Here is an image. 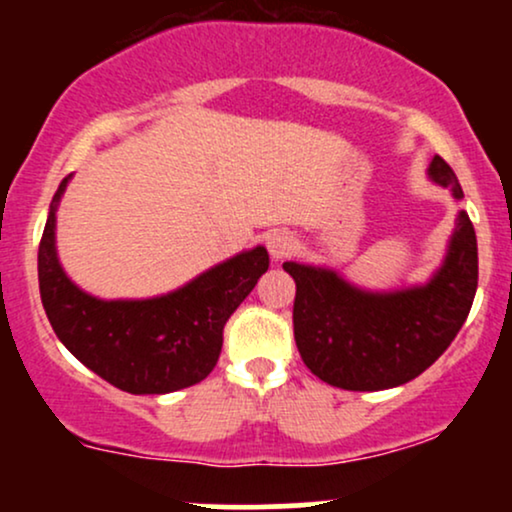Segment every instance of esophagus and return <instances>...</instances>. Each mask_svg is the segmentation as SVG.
I'll return each instance as SVG.
<instances>
[{
	"label": "esophagus",
	"instance_id": "esophagus-1",
	"mask_svg": "<svg viewBox=\"0 0 512 512\" xmlns=\"http://www.w3.org/2000/svg\"><path fill=\"white\" fill-rule=\"evenodd\" d=\"M267 248L272 252L274 260H284V257L296 248V238H293L289 231H274L267 240Z\"/></svg>",
	"mask_w": 512,
	"mask_h": 512
}]
</instances>
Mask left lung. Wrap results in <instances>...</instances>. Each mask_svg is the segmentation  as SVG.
<instances>
[{
  "instance_id": "left-lung-1",
  "label": "left lung",
  "mask_w": 512,
  "mask_h": 512,
  "mask_svg": "<svg viewBox=\"0 0 512 512\" xmlns=\"http://www.w3.org/2000/svg\"><path fill=\"white\" fill-rule=\"evenodd\" d=\"M428 175L464 197L440 156ZM284 269L296 281L293 337L310 373L342 390H387L436 363L467 320L479 281L477 233L460 211L448 257L421 289L366 293L327 269L296 262H284Z\"/></svg>"
}]
</instances>
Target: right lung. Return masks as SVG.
Returning <instances> with one entry per match:
<instances>
[{
    "mask_svg": "<svg viewBox=\"0 0 512 512\" xmlns=\"http://www.w3.org/2000/svg\"><path fill=\"white\" fill-rule=\"evenodd\" d=\"M67 178L52 197L38 248L43 308L60 342L110 385L132 395H166L214 370L228 317L267 272L269 255L255 248L216 264L192 284L151 301H98L62 272L55 252V209Z\"/></svg>",
    "mask_w": 512,
    "mask_h": 512,
    "instance_id": "1",
    "label": "right lung"
}]
</instances>
